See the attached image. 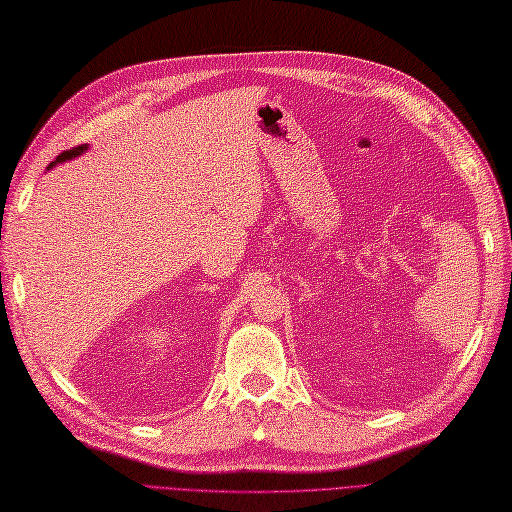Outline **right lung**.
I'll list each match as a JSON object with an SVG mask.
<instances>
[{
    "label": "right lung",
    "instance_id": "add662e5",
    "mask_svg": "<svg viewBox=\"0 0 512 512\" xmlns=\"http://www.w3.org/2000/svg\"><path fill=\"white\" fill-rule=\"evenodd\" d=\"M85 149V145H79V147H72V149H68V151H61L59 156H57V160L55 162H64V160H70V158H74V156H79V153ZM53 162V164H55ZM51 164V166H53Z\"/></svg>",
    "mask_w": 512,
    "mask_h": 512
}]
</instances>
